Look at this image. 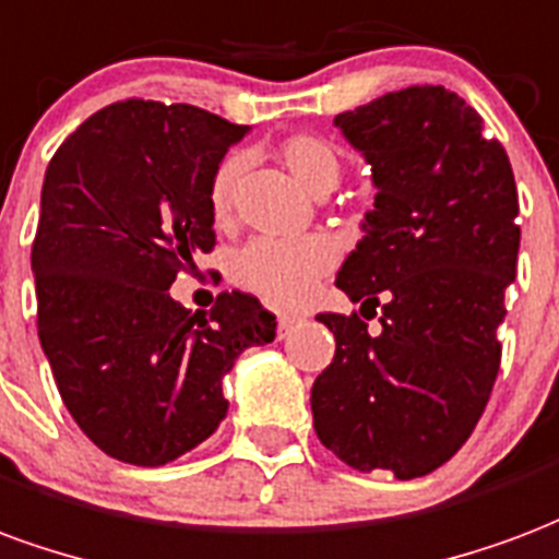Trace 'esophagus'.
Listing matches in <instances>:
<instances>
[{
    "label": "esophagus",
    "mask_w": 559,
    "mask_h": 559,
    "mask_svg": "<svg viewBox=\"0 0 559 559\" xmlns=\"http://www.w3.org/2000/svg\"><path fill=\"white\" fill-rule=\"evenodd\" d=\"M296 322H299V317H296V313H281V317H278V334H281V337L290 332Z\"/></svg>",
    "instance_id": "esophagus-1"
}]
</instances>
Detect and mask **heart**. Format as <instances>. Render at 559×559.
Returning a JSON list of instances; mask_svg holds the SVG:
<instances>
[{"label":"heart","mask_w":559,"mask_h":559,"mask_svg":"<svg viewBox=\"0 0 559 559\" xmlns=\"http://www.w3.org/2000/svg\"><path fill=\"white\" fill-rule=\"evenodd\" d=\"M278 159L296 180L313 195H325L341 177V153L332 142L311 132H296L278 144ZM246 171L242 153H227L213 168L206 186V204L216 225H227L234 216L239 177ZM337 263V246L325 234H308L296 239L258 237L242 246L230 263V278L275 308H299L311 299L317 281Z\"/></svg>","instance_id":"obj_1"}]
</instances>
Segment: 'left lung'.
I'll use <instances>...</instances> for the list:
<instances>
[{
	"label": "left lung",
	"mask_w": 559,
	"mask_h": 559,
	"mask_svg": "<svg viewBox=\"0 0 559 559\" xmlns=\"http://www.w3.org/2000/svg\"><path fill=\"white\" fill-rule=\"evenodd\" d=\"M334 127L379 189L334 284L382 317L376 332L358 311L317 317L337 346L311 388L313 427L346 465L415 479L468 441L498 379L522 242L515 177L477 109L444 85L391 91Z\"/></svg>",
	"instance_id": "left-lung-1"
}]
</instances>
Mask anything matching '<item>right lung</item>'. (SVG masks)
Masks as SVG:
<instances>
[{
	"label": "right lung",
	"instance_id": "right-lung-1",
	"mask_svg": "<svg viewBox=\"0 0 559 559\" xmlns=\"http://www.w3.org/2000/svg\"><path fill=\"white\" fill-rule=\"evenodd\" d=\"M242 135L198 106L132 97L94 111L47 165L37 337L73 420L127 465L156 468L213 436L225 373L275 341V317L248 293H218L210 313L168 293L216 246L206 186Z\"/></svg>",
	"mask_w": 559,
	"mask_h": 559
}]
</instances>
